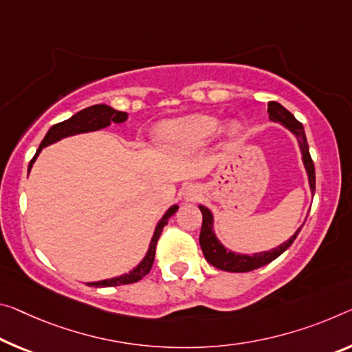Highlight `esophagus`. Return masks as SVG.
<instances>
[{
  "instance_id": "obj_1",
  "label": "esophagus",
  "mask_w": 352,
  "mask_h": 352,
  "mask_svg": "<svg viewBox=\"0 0 352 352\" xmlns=\"http://www.w3.org/2000/svg\"><path fill=\"white\" fill-rule=\"evenodd\" d=\"M200 196V191L197 186H186L183 189V199H185V202H192V200H197Z\"/></svg>"
}]
</instances>
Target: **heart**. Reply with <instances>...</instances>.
<instances>
[{"label":"heart","instance_id":"obj_1","mask_svg":"<svg viewBox=\"0 0 352 352\" xmlns=\"http://www.w3.org/2000/svg\"><path fill=\"white\" fill-rule=\"evenodd\" d=\"M219 130V120L214 116L192 114L180 119L161 122L156 128V141L166 148L196 150L205 146ZM241 133V124L230 122L227 135L235 138Z\"/></svg>","mask_w":352,"mask_h":352}]
</instances>
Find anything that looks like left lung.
Segmentation results:
<instances>
[{
	"instance_id": "left-lung-1",
	"label": "left lung",
	"mask_w": 352,
	"mask_h": 352,
	"mask_svg": "<svg viewBox=\"0 0 352 352\" xmlns=\"http://www.w3.org/2000/svg\"><path fill=\"white\" fill-rule=\"evenodd\" d=\"M267 113H270V119L272 122H278V124L288 128V130L296 136L300 153H302V163L307 170V175H309L310 191L314 194L315 192V166L309 152V144H307L302 124H300L299 120H296V117L289 113L288 109L283 108V106L277 102L267 103ZM199 210L202 211V216H204L199 243L205 255V260L208 261L210 265L217 267V270L228 271V272H249V271L256 270V267H261L267 263H271L272 260H276L278 255H282L289 246H292L294 239H296V236L299 235L300 228H302L299 227L292 238L287 239L285 243H282L280 246H277L276 249L267 250V252L244 255V254L232 252V250H227V248L222 246L221 241L216 238L213 232V214H211V211L204 205H199Z\"/></svg>"
}]
</instances>
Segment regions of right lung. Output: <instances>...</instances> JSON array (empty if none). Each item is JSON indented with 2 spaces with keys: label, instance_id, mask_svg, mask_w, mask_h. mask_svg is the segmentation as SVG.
<instances>
[{
  "label": "right lung",
  "instance_id": "add662e5",
  "mask_svg": "<svg viewBox=\"0 0 352 352\" xmlns=\"http://www.w3.org/2000/svg\"><path fill=\"white\" fill-rule=\"evenodd\" d=\"M128 119V114L124 113V111H117L114 108H111L108 104H94L89 106V108L80 111L75 116H72L70 119H67L64 122H59V124L53 125L50 128L48 133L43 138V141L38 146L37 152L34 155V158L31 160L30 166H28V174H30L32 164H34L36 158L41 153V150L43 147L50 146V144H54L60 141L63 138H69V136H75L80 135V133H89V131H97L102 130V128H106L111 125V122L114 124H122ZM178 210V205H172L169 210L166 211L164 216L161 217L158 224H156L155 233L152 236V241H150V246L146 256H144L141 263H139L135 270H131L128 274H122L119 277H113V278H106V280H100V282H89L87 285L91 287H119V285H128V283H135L138 280H141L142 277H146L150 270H152L153 260H155V250H156V243L161 236V232H163L164 226L167 224L170 216L175 214V211Z\"/></svg>",
  "mask_w": 352,
  "mask_h": 352
}]
</instances>
